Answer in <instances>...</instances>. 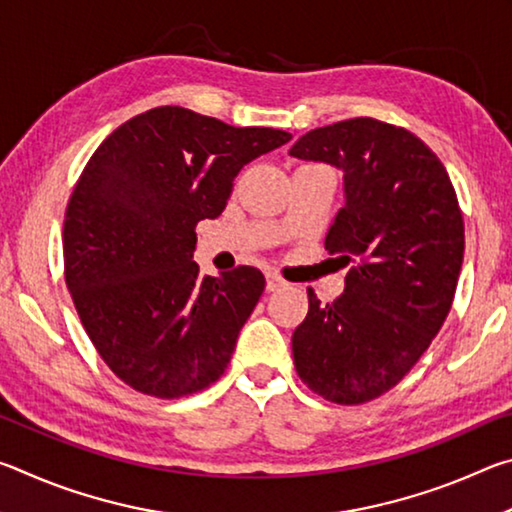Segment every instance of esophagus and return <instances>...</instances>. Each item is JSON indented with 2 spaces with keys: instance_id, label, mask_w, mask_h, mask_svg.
I'll return each instance as SVG.
<instances>
[{
  "instance_id": "esophagus-1",
  "label": "esophagus",
  "mask_w": 512,
  "mask_h": 512,
  "mask_svg": "<svg viewBox=\"0 0 512 512\" xmlns=\"http://www.w3.org/2000/svg\"><path fill=\"white\" fill-rule=\"evenodd\" d=\"M284 284H287V282H284L282 277L277 275V273H273V271H268V273H266V289H268V291H277V289H282Z\"/></svg>"
}]
</instances>
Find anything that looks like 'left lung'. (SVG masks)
Returning a JSON list of instances; mask_svg holds the SVG:
<instances>
[{
  "instance_id": "obj_1",
  "label": "left lung",
  "mask_w": 512,
  "mask_h": 512,
  "mask_svg": "<svg viewBox=\"0 0 512 512\" xmlns=\"http://www.w3.org/2000/svg\"><path fill=\"white\" fill-rule=\"evenodd\" d=\"M289 155L343 169L345 205L325 237L345 291L291 339L296 372L334 404H366L409 375L452 309L465 225L438 155L402 126L372 117L314 128Z\"/></svg>"
}]
</instances>
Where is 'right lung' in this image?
<instances>
[{"mask_svg":"<svg viewBox=\"0 0 512 512\" xmlns=\"http://www.w3.org/2000/svg\"><path fill=\"white\" fill-rule=\"evenodd\" d=\"M289 140L277 128L160 106L92 153L65 210V282L92 345L124 384L178 400L228 368L266 280L255 266L203 277L194 228L225 210L244 164Z\"/></svg>","mask_w":512,"mask_h":512,"instance_id":"obj_1","label":"right lung"}]
</instances>
